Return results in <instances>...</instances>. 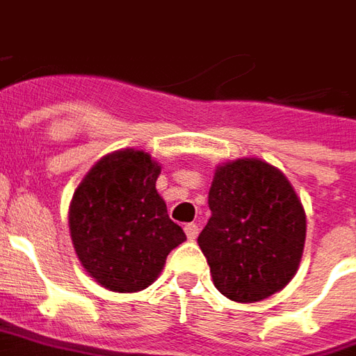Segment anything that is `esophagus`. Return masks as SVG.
Masks as SVG:
<instances>
[{
    "instance_id": "34e87169",
    "label": "esophagus",
    "mask_w": 356,
    "mask_h": 356,
    "mask_svg": "<svg viewBox=\"0 0 356 356\" xmlns=\"http://www.w3.org/2000/svg\"><path fill=\"white\" fill-rule=\"evenodd\" d=\"M184 232L188 235L189 241H195L197 235H199V225L197 224H186L184 225Z\"/></svg>"
}]
</instances>
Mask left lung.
Masks as SVG:
<instances>
[{"label":"left lung","mask_w":356,"mask_h":356,"mask_svg":"<svg viewBox=\"0 0 356 356\" xmlns=\"http://www.w3.org/2000/svg\"><path fill=\"white\" fill-rule=\"evenodd\" d=\"M212 210L197 243L214 286L233 302L252 303L294 277L305 245V210L286 176L260 159L218 167Z\"/></svg>","instance_id":"obj_1"}]
</instances>
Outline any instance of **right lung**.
Returning a JSON list of instances; mask_svg holds the SVG:
<instances>
[{
	"label": "right lung",
	"instance_id": "right-lung-1",
	"mask_svg": "<svg viewBox=\"0 0 356 356\" xmlns=\"http://www.w3.org/2000/svg\"><path fill=\"white\" fill-rule=\"evenodd\" d=\"M161 167L138 149L106 155L75 189L70 232L87 273L113 292L149 286L186 241L155 189Z\"/></svg>",
	"mask_w": 356,
	"mask_h": 356
}]
</instances>
